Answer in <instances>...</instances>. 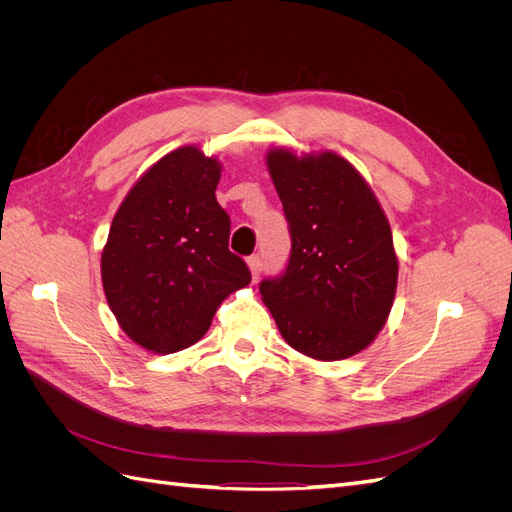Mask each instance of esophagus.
I'll list each match as a JSON object with an SVG mask.
<instances>
[{
  "instance_id": "1",
  "label": "esophagus",
  "mask_w": 512,
  "mask_h": 512,
  "mask_svg": "<svg viewBox=\"0 0 512 512\" xmlns=\"http://www.w3.org/2000/svg\"><path fill=\"white\" fill-rule=\"evenodd\" d=\"M247 267H250L254 280H258L260 271H262V260H260V256H250V258H247Z\"/></svg>"
}]
</instances>
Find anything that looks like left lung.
<instances>
[{"label":"left lung","instance_id":"obj_1","mask_svg":"<svg viewBox=\"0 0 512 512\" xmlns=\"http://www.w3.org/2000/svg\"><path fill=\"white\" fill-rule=\"evenodd\" d=\"M292 250L280 277L260 282L286 344L339 361L374 342L393 307L397 256L389 220L365 179L333 151L267 153Z\"/></svg>","mask_w":512,"mask_h":512}]
</instances>
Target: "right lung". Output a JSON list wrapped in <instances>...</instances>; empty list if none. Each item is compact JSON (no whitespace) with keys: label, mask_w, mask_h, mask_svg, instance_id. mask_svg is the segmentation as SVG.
I'll return each mask as SVG.
<instances>
[{"label":"right lung","mask_w":512,"mask_h":512,"mask_svg":"<svg viewBox=\"0 0 512 512\" xmlns=\"http://www.w3.org/2000/svg\"><path fill=\"white\" fill-rule=\"evenodd\" d=\"M222 166L179 147L134 183L102 250V286L126 335L151 352L196 344L230 292L252 282L228 250L230 218L218 205Z\"/></svg>","instance_id":"1"}]
</instances>
